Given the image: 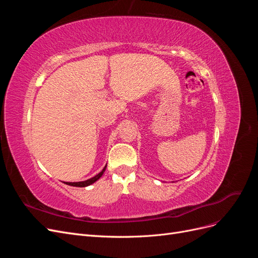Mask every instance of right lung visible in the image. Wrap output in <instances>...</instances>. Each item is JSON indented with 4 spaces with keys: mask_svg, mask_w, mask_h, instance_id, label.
<instances>
[{
    "mask_svg": "<svg viewBox=\"0 0 258 258\" xmlns=\"http://www.w3.org/2000/svg\"><path fill=\"white\" fill-rule=\"evenodd\" d=\"M105 168H106V166L103 168V170L101 171V172H100L99 174H97L96 176H93V177H91V178L87 179V181H83V182H73V183L67 182L66 184H68V185H71V186H76V187H85V186H88V185H90V184H92V183H95L96 181H98V179H99L101 176H102V174L104 173V171H105Z\"/></svg>",
    "mask_w": 258,
    "mask_h": 258,
    "instance_id": "1",
    "label": "right lung"
}]
</instances>
